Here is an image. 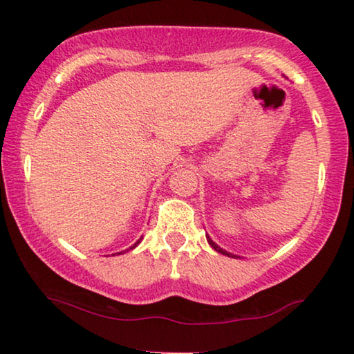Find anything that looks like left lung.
Masks as SVG:
<instances>
[{
	"label": "left lung",
	"mask_w": 354,
	"mask_h": 354,
	"mask_svg": "<svg viewBox=\"0 0 354 354\" xmlns=\"http://www.w3.org/2000/svg\"><path fill=\"white\" fill-rule=\"evenodd\" d=\"M206 239H207V243H209V245L212 246V248H214V250L217 251V253H221V254H225V256H230V258H236V256H235V254H232V253H227V251H225V250H222L219 245H216V243H214V241H212V240H211V239H209V236H207V235H206Z\"/></svg>",
	"instance_id": "1"
}]
</instances>
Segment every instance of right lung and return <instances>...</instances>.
Here are the masks:
<instances>
[{"mask_svg":"<svg viewBox=\"0 0 354 354\" xmlns=\"http://www.w3.org/2000/svg\"><path fill=\"white\" fill-rule=\"evenodd\" d=\"M140 241H142V239H140V240L137 241V243H133L132 246H130V248H127V250H125V251H129V250H133V248H135V246H137V245L140 243ZM122 253H124V251H120V253H118V254H122ZM113 256H114V254H113Z\"/></svg>","mask_w":354,"mask_h":354,"instance_id":"add662e5","label":"right lung"}]
</instances>
